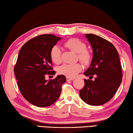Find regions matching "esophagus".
Here are the masks:
<instances>
[{
  "label": "esophagus",
  "mask_w": 133,
  "mask_h": 133,
  "mask_svg": "<svg viewBox=\"0 0 133 133\" xmlns=\"http://www.w3.org/2000/svg\"><path fill=\"white\" fill-rule=\"evenodd\" d=\"M74 78H71V77H66L67 81H74Z\"/></svg>",
  "instance_id": "34e87169"
}]
</instances>
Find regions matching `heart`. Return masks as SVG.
<instances>
[{"mask_svg": "<svg viewBox=\"0 0 133 133\" xmlns=\"http://www.w3.org/2000/svg\"><path fill=\"white\" fill-rule=\"evenodd\" d=\"M64 46L71 51L76 52L79 59L85 65H88L91 61V54L86 49V45L77 38H71L65 42ZM50 58L55 64H59L62 61L61 51L59 47L54 46L51 49ZM82 70V65L79 63L64 64L58 67V72L59 74L70 77L76 76Z\"/></svg>", "mask_w": 133, "mask_h": 133, "instance_id": "1", "label": "heart"}]
</instances>
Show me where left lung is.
<instances>
[{"label": "left lung", "instance_id": "obj_1", "mask_svg": "<svg viewBox=\"0 0 133 133\" xmlns=\"http://www.w3.org/2000/svg\"><path fill=\"white\" fill-rule=\"evenodd\" d=\"M91 44L93 56L86 76H96L94 81L84 79L80 90L81 99L90 105H101L108 102L119 89L122 81V70L118 52L111 42L94 34H86Z\"/></svg>", "mask_w": 133, "mask_h": 133}]
</instances>
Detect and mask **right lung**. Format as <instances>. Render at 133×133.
<instances>
[{"label":"right lung","instance_id":"obj_1","mask_svg":"<svg viewBox=\"0 0 133 133\" xmlns=\"http://www.w3.org/2000/svg\"><path fill=\"white\" fill-rule=\"evenodd\" d=\"M61 38L52 34L35 37L26 42L19 52L14 72L18 89L25 98L34 105L46 107L54 104L61 94L62 84L66 81L63 75L45 79L52 71L51 49Z\"/></svg>","mask_w":133,"mask_h":133}]
</instances>
